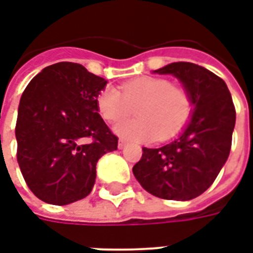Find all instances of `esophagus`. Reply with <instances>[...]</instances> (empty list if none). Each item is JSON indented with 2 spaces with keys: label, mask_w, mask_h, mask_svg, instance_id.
<instances>
[{
  "label": "esophagus",
  "mask_w": 253,
  "mask_h": 253,
  "mask_svg": "<svg viewBox=\"0 0 253 253\" xmlns=\"http://www.w3.org/2000/svg\"><path fill=\"white\" fill-rule=\"evenodd\" d=\"M126 141H123V139H119V142H118V148L119 149H123L126 146Z\"/></svg>",
  "instance_id": "34e87169"
}]
</instances>
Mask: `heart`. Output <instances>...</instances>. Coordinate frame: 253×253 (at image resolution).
Returning <instances> with one entry per match:
<instances>
[{
  "label": "heart",
  "mask_w": 253,
  "mask_h": 253,
  "mask_svg": "<svg viewBox=\"0 0 253 253\" xmlns=\"http://www.w3.org/2000/svg\"><path fill=\"white\" fill-rule=\"evenodd\" d=\"M138 118L119 122L115 131L130 141H149L159 135L172 137L186 125L191 114V99L186 89L160 77H138L118 89L108 86L97 96V110L103 119L118 122L130 115Z\"/></svg>",
  "instance_id": "heart-1"
}]
</instances>
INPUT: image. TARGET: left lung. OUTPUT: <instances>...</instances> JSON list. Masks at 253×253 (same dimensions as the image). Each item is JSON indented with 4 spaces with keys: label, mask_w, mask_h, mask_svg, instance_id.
<instances>
[{
    "label": "left lung",
    "mask_w": 253,
    "mask_h": 253,
    "mask_svg": "<svg viewBox=\"0 0 253 253\" xmlns=\"http://www.w3.org/2000/svg\"><path fill=\"white\" fill-rule=\"evenodd\" d=\"M183 84L194 107L190 122L172 142L142 148L132 173L149 194L190 201L211 186L230 153L236 110L222 78L191 62H173L154 70Z\"/></svg>",
    "instance_id": "obj_1"
}]
</instances>
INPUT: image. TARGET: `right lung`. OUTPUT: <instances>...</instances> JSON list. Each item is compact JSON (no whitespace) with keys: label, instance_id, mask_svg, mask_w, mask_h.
Wrapping results in <instances>:
<instances>
[{"label":"right lung","instance_id":"add662e5","mask_svg":"<svg viewBox=\"0 0 253 253\" xmlns=\"http://www.w3.org/2000/svg\"><path fill=\"white\" fill-rule=\"evenodd\" d=\"M105 85L80 63L58 62L44 67L21 94L17 163L41 201L63 206L88 196L99 159L118 149V137L97 110Z\"/></svg>","mask_w":253,"mask_h":253}]
</instances>
